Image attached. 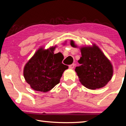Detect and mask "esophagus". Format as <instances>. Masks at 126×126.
Returning <instances> with one entry per match:
<instances>
[{
    "label": "esophagus",
    "mask_w": 126,
    "mask_h": 126,
    "mask_svg": "<svg viewBox=\"0 0 126 126\" xmlns=\"http://www.w3.org/2000/svg\"><path fill=\"white\" fill-rule=\"evenodd\" d=\"M74 66H75V64H72L69 65V68H71V69H73L74 68Z\"/></svg>",
    "instance_id": "34e87169"
}]
</instances>
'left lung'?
Returning a JSON list of instances; mask_svg holds the SVG:
<instances>
[{
  "instance_id": "obj_1",
  "label": "left lung",
  "mask_w": 126,
  "mask_h": 126,
  "mask_svg": "<svg viewBox=\"0 0 126 126\" xmlns=\"http://www.w3.org/2000/svg\"><path fill=\"white\" fill-rule=\"evenodd\" d=\"M71 45L77 47L72 40ZM80 51L82 57L78 61L80 65L76 68L75 71L81 83L90 89L105 86L111 79L113 73V66L109 59L95 44L92 47H81Z\"/></svg>"
}]
</instances>
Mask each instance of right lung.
Segmentation results:
<instances>
[{
    "label": "right lung",
    "mask_w": 126,
    "mask_h": 126,
    "mask_svg": "<svg viewBox=\"0 0 126 126\" xmlns=\"http://www.w3.org/2000/svg\"><path fill=\"white\" fill-rule=\"evenodd\" d=\"M55 46L47 49L40 48L25 64L23 74L26 82L34 90L47 92L60 82L68 66L62 63L61 53L54 54Z\"/></svg>",
    "instance_id": "1"
}]
</instances>
